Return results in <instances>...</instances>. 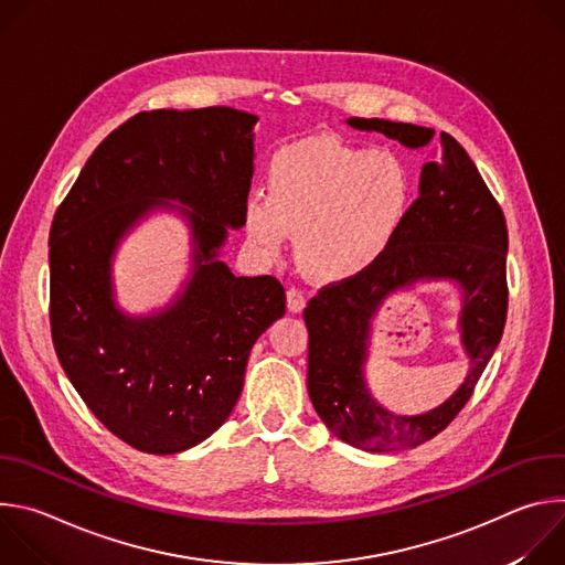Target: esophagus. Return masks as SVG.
<instances>
[{
  "mask_svg": "<svg viewBox=\"0 0 565 565\" xmlns=\"http://www.w3.org/2000/svg\"><path fill=\"white\" fill-rule=\"evenodd\" d=\"M286 301H288V310H290V312H301V310L306 308V297H303V292L297 290V288H288Z\"/></svg>",
  "mask_w": 565,
  "mask_h": 565,
  "instance_id": "34e87169",
  "label": "esophagus"
}]
</instances>
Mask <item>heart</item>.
<instances>
[{"label":"heart","instance_id":"1","mask_svg":"<svg viewBox=\"0 0 565 565\" xmlns=\"http://www.w3.org/2000/svg\"><path fill=\"white\" fill-rule=\"evenodd\" d=\"M414 203V172L391 147L310 136L281 147L266 199L246 207V230L268 255L297 234V259L319 281H347L395 244Z\"/></svg>","mask_w":565,"mask_h":565}]
</instances>
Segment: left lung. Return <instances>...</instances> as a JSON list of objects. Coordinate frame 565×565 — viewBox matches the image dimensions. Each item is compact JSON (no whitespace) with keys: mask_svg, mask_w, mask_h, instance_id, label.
<instances>
[{"mask_svg":"<svg viewBox=\"0 0 565 565\" xmlns=\"http://www.w3.org/2000/svg\"><path fill=\"white\" fill-rule=\"evenodd\" d=\"M409 149L431 142L434 129L382 118H349ZM418 199L388 253L362 275L321 288L303 310L308 329V395L317 416L344 443L364 451H399L440 434L471 397L492 360L508 317V225L501 205L467 151L440 134V153L423 166ZM418 280L460 288L461 343L470 360L463 384L436 411L388 413L363 380L372 319L393 291Z\"/></svg>","mask_w":565,"mask_h":565,"instance_id":"8db88e82","label":"left lung"}]
</instances>
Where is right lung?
<instances>
[{
	"mask_svg": "<svg viewBox=\"0 0 565 565\" xmlns=\"http://www.w3.org/2000/svg\"><path fill=\"white\" fill-rule=\"evenodd\" d=\"M257 120L232 107L142 111L96 147L53 216L57 360L94 416L140 451L210 438L236 405L255 342L286 312L275 277H234L218 259L227 230L246 225ZM156 209L191 223L193 270L166 309L136 318L115 303L110 262Z\"/></svg>",
	"mask_w": 565,
	"mask_h": 565,
	"instance_id": "add662e5",
	"label": "right lung"
}]
</instances>
